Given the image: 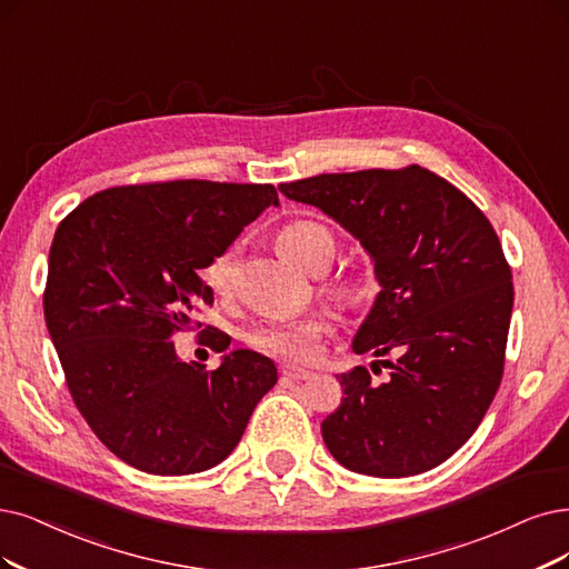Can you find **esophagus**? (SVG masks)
<instances>
[{"mask_svg": "<svg viewBox=\"0 0 569 569\" xmlns=\"http://www.w3.org/2000/svg\"><path fill=\"white\" fill-rule=\"evenodd\" d=\"M281 375L286 377V380H292V382H302V380H309V377H311L309 370H302V368H296V366H283Z\"/></svg>", "mask_w": 569, "mask_h": 569, "instance_id": "obj_1", "label": "esophagus"}]
</instances>
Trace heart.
<instances>
[{
	"label": "heart",
	"mask_w": 569,
	"mask_h": 569,
	"mask_svg": "<svg viewBox=\"0 0 569 569\" xmlns=\"http://www.w3.org/2000/svg\"><path fill=\"white\" fill-rule=\"evenodd\" d=\"M279 248L288 260L311 273L326 271L335 256V241L330 231L323 224L309 220H298L283 227L279 234ZM203 277L218 296H227L231 288V277H234V250H224L218 258L210 260L203 269ZM330 328L332 321L328 313H309V317L300 319L250 328L246 332V342L262 353L277 356V359L309 363L319 356L321 340L330 332Z\"/></svg>",
	"instance_id": "1"
}]
</instances>
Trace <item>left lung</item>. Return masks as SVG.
<instances>
[{
	"label": "left lung",
	"mask_w": 569,
	"mask_h": 569,
	"mask_svg": "<svg viewBox=\"0 0 569 569\" xmlns=\"http://www.w3.org/2000/svg\"><path fill=\"white\" fill-rule=\"evenodd\" d=\"M281 192L317 206L359 239L380 283L351 349L393 356L385 385L356 366L321 433L342 467L403 478L443 465L499 389L513 309L511 267L482 210L455 184L401 171L323 173ZM377 363V361H375Z\"/></svg>",
	"instance_id": "left-lung-1"
}]
</instances>
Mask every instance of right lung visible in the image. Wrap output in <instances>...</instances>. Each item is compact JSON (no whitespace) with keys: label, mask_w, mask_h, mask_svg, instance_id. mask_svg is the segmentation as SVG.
I'll return each instance as SVG.
<instances>
[{"label":"right lung","mask_w":569,"mask_h":569,"mask_svg":"<svg viewBox=\"0 0 569 569\" xmlns=\"http://www.w3.org/2000/svg\"><path fill=\"white\" fill-rule=\"evenodd\" d=\"M269 206L273 184L173 180L104 189L58 224L47 328L74 406L126 465L154 476L220 465L277 385L258 351L234 349L206 370L171 342L213 305L199 271ZM201 332L210 349L229 347L224 332Z\"/></svg>","instance_id":"right-lung-1"}]
</instances>
